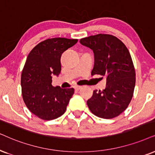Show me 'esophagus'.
I'll return each mask as SVG.
<instances>
[{"instance_id":"1","label":"esophagus","mask_w":155,"mask_h":155,"mask_svg":"<svg viewBox=\"0 0 155 155\" xmlns=\"http://www.w3.org/2000/svg\"><path fill=\"white\" fill-rule=\"evenodd\" d=\"M82 88V87H81V86H78V85H76V86H75V87H74V89H75L76 90H79V89H81Z\"/></svg>"}]
</instances>
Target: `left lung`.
I'll return each instance as SVG.
<instances>
[{
	"label": "left lung",
	"instance_id": "1",
	"mask_svg": "<svg viewBox=\"0 0 155 155\" xmlns=\"http://www.w3.org/2000/svg\"><path fill=\"white\" fill-rule=\"evenodd\" d=\"M80 43L94 54L91 75L107 76V87L93 91L88 107L98 117L114 118L127 108L134 94L136 74L130 51L121 41L109 34L86 37Z\"/></svg>",
	"mask_w": 155,
	"mask_h": 155
}]
</instances>
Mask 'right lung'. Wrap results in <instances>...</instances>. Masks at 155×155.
<instances>
[{"instance_id":"1","label":"right lung","mask_w":155,"mask_h":155,"mask_svg":"<svg viewBox=\"0 0 155 155\" xmlns=\"http://www.w3.org/2000/svg\"><path fill=\"white\" fill-rule=\"evenodd\" d=\"M78 39L48 38L37 44L29 53L21 74L23 99L31 113L43 120L63 115L74 89L53 87L52 76L61 70V57Z\"/></svg>"}]
</instances>
